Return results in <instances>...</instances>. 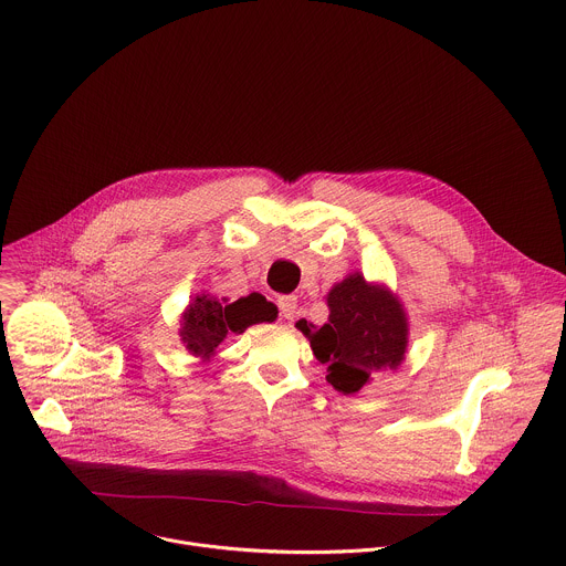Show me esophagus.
I'll use <instances>...</instances> for the list:
<instances>
[{
	"label": "esophagus",
	"mask_w": 566,
	"mask_h": 566,
	"mask_svg": "<svg viewBox=\"0 0 566 566\" xmlns=\"http://www.w3.org/2000/svg\"><path fill=\"white\" fill-rule=\"evenodd\" d=\"M277 306H280V313L284 319L293 322L297 317V297L295 295H282L277 300Z\"/></svg>",
	"instance_id": "esophagus-1"
}]
</instances>
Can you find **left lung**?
<instances>
[{
  "instance_id": "obj_1",
  "label": "left lung",
  "mask_w": 566,
  "mask_h": 566,
  "mask_svg": "<svg viewBox=\"0 0 566 566\" xmlns=\"http://www.w3.org/2000/svg\"><path fill=\"white\" fill-rule=\"evenodd\" d=\"M328 322L295 326L311 342L317 361L326 364V381L342 395H355L377 373L399 370L408 353L410 324L401 300L359 271L348 273L328 295Z\"/></svg>"
}]
</instances>
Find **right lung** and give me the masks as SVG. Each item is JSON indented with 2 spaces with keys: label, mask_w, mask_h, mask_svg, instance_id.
Listing matches in <instances>:
<instances>
[{
  "label": "right lung",
  "mask_w": 566,
  "mask_h": 566,
  "mask_svg": "<svg viewBox=\"0 0 566 566\" xmlns=\"http://www.w3.org/2000/svg\"><path fill=\"white\" fill-rule=\"evenodd\" d=\"M275 319L277 306L266 302L260 293H251L235 302H229L227 297L218 300L211 293H198L180 315L178 335L189 355L209 361L216 357V348L227 335H240L253 324H271Z\"/></svg>",
  "instance_id": "add662e5"
}]
</instances>
